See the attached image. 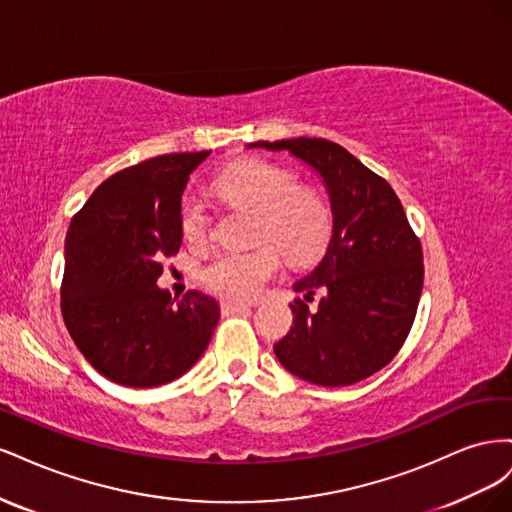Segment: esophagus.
Returning <instances> with one entry per match:
<instances>
[{"instance_id":"1","label":"esophagus","mask_w":512,"mask_h":512,"mask_svg":"<svg viewBox=\"0 0 512 512\" xmlns=\"http://www.w3.org/2000/svg\"><path fill=\"white\" fill-rule=\"evenodd\" d=\"M220 309H222L224 316H232V314L243 312V309H247V305L245 303H235V301H222Z\"/></svg>"}]
</instances>
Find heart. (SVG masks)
<instances>
[{
    "instance_id": "heart-1",
    "label": "heart",
    "mask_w": 512,
    "mask_h": 512,
    "mask_svg": "<svg viewBox=\"0 0 512 512\" xmlns=\"http://www.w3.org/2000/svg\"><path fill=\"white\" fill-rule=\"evenodd\" d=\"M294 170L267 160L247 158L215 177L218 192L237 205L258 211L256 237L271 239L290 262L314 260L331 235V209L316 190L299 185ZM181 235L190 245L209 239L211 215L200 196L188 194L179 211ZM282 265L271 243L250 250H224L200 269V282L230 301H250Z\"/></svg>"
}]
</instances>
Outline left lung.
Returning a JSON list of instances; mask_svg holds the SVG:
<instances>
[{"label": "left lung", "mask_w": 512, "mask_h": 512, "mask_svg": "<svg viewBox=\"0 0 512 512\" xmlns=\"http://www.w3.org/2000/svg\"><path fill=\"white\" fill-rule=\"evenodd\" d=\"M312 166L331 198L333 235L320 265L294 284V324L273 346L312 384L346 386L376 374L404 346L423 290L421 241L389 181L327 138L258 141ZM321 292L316 313L306 303Z\"/></svg>", "instance_id": "left-lung-1"}]
</instances>
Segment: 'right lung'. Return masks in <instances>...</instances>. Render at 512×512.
<instances>
[{
	"instance_id": "obj_1",
	"label": "right lung",
	"mask_w": 512,
	"mask_h": 512,
	"mask_svg": "<svg viewBox=\"0 0 512 512\" xmlns=\"http://www.w3.org/2000/svg\"><path fill=\"white\" fill-rule=\"evenodd\" d=\"M209 151L166 153L102 181L66 235L61 316L76 348L108 380L132 389L173 382L207 350L220 307L190 290L158 288L162 260L181 247V194Z\"/></svg>"
}]
</instances>
